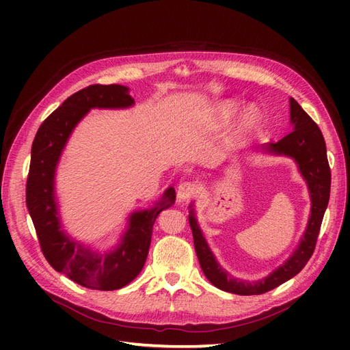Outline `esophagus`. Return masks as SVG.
<instances>
[{
  "mask_svg": "<svg viewBox=\"0 0 350 350\" xmlns=\"http://www.w3.org/2000/svg\"><path fill=\"white\" fill-rule=\"evenodd\" d=\"M197 194V187L191 183H183L178 187V198L179 201H189Z\"/></svg>",
  "mask_w": 350,
  "mask_h": 350,
  "instance_id": "1",
  "label": "esophagus"
}]
</instances>
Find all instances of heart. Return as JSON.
I'll list each match as a JSON object with an SVG mask.
<instances>
[{"label":"heart","instance_id":"1","mask_svg":"<svg viewBox=\"0 0 350 350\" xmlns=\"http://www.w3.org/2000/svg\"><path fill=\"white\" fill-rule=\"evenodd\" d=\"M239 108V103L235 100H226L224 103H220L219 112L224 118H229V116L234 115L237 109ZM261 122V112L257 107H248L242 115V126L245 130H254L257 129Z\"/></svg>","mask_w":350,"mask_h":350}]
</instances>
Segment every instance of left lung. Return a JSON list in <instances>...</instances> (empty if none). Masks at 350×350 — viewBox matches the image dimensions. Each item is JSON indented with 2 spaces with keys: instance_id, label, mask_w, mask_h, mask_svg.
Listing matches in <instances>:
<instances>
[{
  "instance_id": "obj_1",
  "label": "left lung",
  "mask_w": 350,
  "mask_h": 350,
  "mask_svg": "<svg viewBox=\"0 0 350 350\" xmlns=\"http://www.w3.org/2000/svg\"><path fill=\"white\" fill-rule=\"evenodd\" d=\"M289 105L293 131L283 137L278 143H267L261 146L260 150L266 154L291 157L298 166V171L305 179L306 187H308L311 198V213L306 229L292 256L282 266L273 270L269 276L252 282L241 280L230 276L225 269H221L198 226L194 203L189 204L188 220L193 230L194 247L200 266L208 282L215 284L217 289L235 295L266 293L296 276L305 267V264L308 262L314 252L323 216L325 213L328 198H330L332 174L327 161L325 142L319 125L311 120V116L301 108V105L293 98L289 99Z\"/></svg>"
}]
</instances>
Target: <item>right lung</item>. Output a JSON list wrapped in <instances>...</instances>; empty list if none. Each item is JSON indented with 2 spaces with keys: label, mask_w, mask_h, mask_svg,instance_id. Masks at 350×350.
Returning a JSON list of instances; mask_svg holds the SVG:
<instances>
[{
  "label": "right lung",
  "mask_w": 350,
  "mask_h": 350,
  "mask_svg": "<svg viewBox=\"0 0 350 350\" xmlns=\"http://www.w3.org/2000/svg\"><path fill=\"white\" fill-rule=\"evenodd\" d=\"M134 107L130 89L121 84H92L67 98L42 122L31 144L26 204L33 220L42 252L57 271L89 289L115 291L133 282L149 254L154 221L175 203L169 187L150 208L135 210L116 247L98 251L71 238L62 229L55 193L57 166L68 139L90 109Z\"/></svg>",
  "instance_id": "right-lung-1"
}]
</instances>
